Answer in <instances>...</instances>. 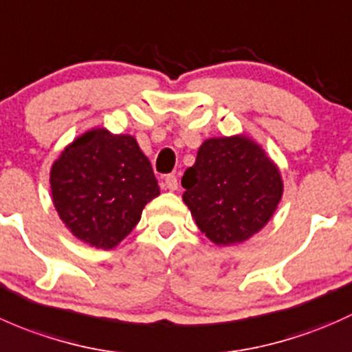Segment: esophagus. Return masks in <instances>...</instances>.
I'll list each match as a JSON object with an SVG mask.
<instances>
[{"label":"esophagus","instance_id":"obj_1","mask_svg":"<svg viewBox=\"0 0 352 352\" xmlns=\"http://www.w3.org/2000/svg\"><path fill=\"white\" fill-rule=\"evenodd\" d=\"M162 188H166V190L169 191H176L177 190V177L169 175L164 177V181H162Z\"/></svg>","mask_w":352,"mask_h":352}]
</instances>
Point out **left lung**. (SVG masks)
<instances>
[{"label":"left lung","mask_w":352,"mask_h":352,"mask_svg":"<svg viewBox=\"0 0 352 352\" xmlns=\"http://www.w3.org/2000/svg\"><path fill=\"white\" fill-rule=\"evenodd\" d=\"M181 184L198 229L217 245L251 239L270 222L283 197L280 168L244 133L206 139Z\"/></svg>","instance_id":"8db88e82"}]
</instances>
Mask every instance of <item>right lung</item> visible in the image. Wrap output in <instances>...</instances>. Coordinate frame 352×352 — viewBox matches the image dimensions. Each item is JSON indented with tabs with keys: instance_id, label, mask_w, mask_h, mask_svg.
I'll list each match as a JSON object with an SVG mask.
<instances>
[{
	"instance_id": "1",
	"label": "right lung",
	"mask_w": 352,
	"mask_h": 352,
	"mask_svg": "<svg viewBox=\"0 0 352 352\" xmlns=\"http://www.w3.org/2000/svg\"><path fill=\"white\" fill-rule=\"evenodd\" d=\"M50 193L69 232L96 249H113L159 197L151 161L129 133L95 129L76 137L50 168Z\"/></svg>"
}]
</instances>
